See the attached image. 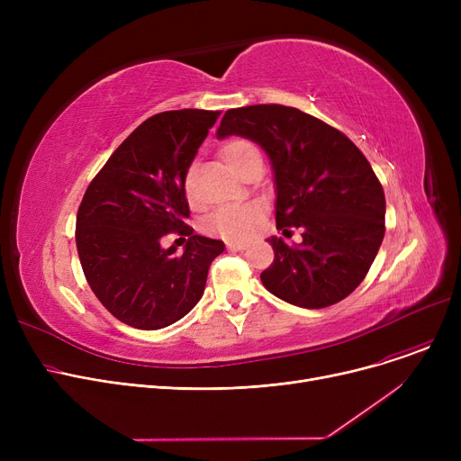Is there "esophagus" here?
I'll return each mask as SVG.
<instances>
[{
	"label": "esophagus",
	"instance_id": "obj_1",
	"mask_svg": "<svg viewBox=\"0 0 461 461\" xmlns=\"http://www.w3.org/2000/svg\"><path fill=\"white\" fill-rule=\"evenodd\" d=\"M226 247L230 250H245L247 243H245V240H226Z\"/></svg>",
	"mask_w": 461,
	"mask_h": 461
}]
</instances>
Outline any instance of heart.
Listing matches in <instances>:
<instances>
[{
  "instance_id": "heart-1",
  "label": "heart",
  "mask_w": 461,
  "mask_h": 461,
  "mask_svg": "<svg viewBox=\"0 0 461 461\" xmlns=\"http://www.w3.org/2000/svg\"><path fill=\"white\" fill-rule=\"evenodd\" d=\"M221 157L224 162L235 169L239 176H247L250 166L259 160V153L254 145L247 140H230L221 148ZM183 192L190 203L198 202L196 188V166H190L183 177ZM265 218V207L258 202H250L245 205L222 207L214 211L205 222V230L212 235L222 239H245L252 235Z\"/></svg>"
}]
</instances>
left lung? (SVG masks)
Instances as JSON below:
<instances>
[{"mask_svg":"<svg viewBox=\"0 0 461 461\" xmlns=\"http://www.w3.org/2000/svg\"><path fill=\"white\" fill-rule=\"evenodd\" d=\"M218 138L259 143L276 181V228L303 233L301 245L271 237L275 259L263 285L301 308L340 303L365 280L384 235V192L366 157L325 121L282 104L228 110Z\"/></svg>","mask_w":461,"mask_h":461,"instance_id":"obj_1","label":"left lung"}]
</instances>
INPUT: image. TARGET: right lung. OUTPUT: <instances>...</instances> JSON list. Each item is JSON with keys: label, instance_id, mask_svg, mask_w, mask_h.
I'll return each mask as SVG.
<instances>
[{"label": "right lung", "instance_id": "1", "mask_svg": "<svg viewBox=\"0 0 461 461\" xmlns=\"http://www.w3.org/2000/svg\"><path fill=\"white\" fill-rule=\"evenodd\" d=\"M221 112L169 110L149 117L119 145L89 183L77 214L86 280L113 318L157 330L202 299L222 240L185 224L183 177ZM169 232L188 236L185 252L162 249Z\"/></svg>", "mask_w": 461, "mask_h": 461}]
</instances>
